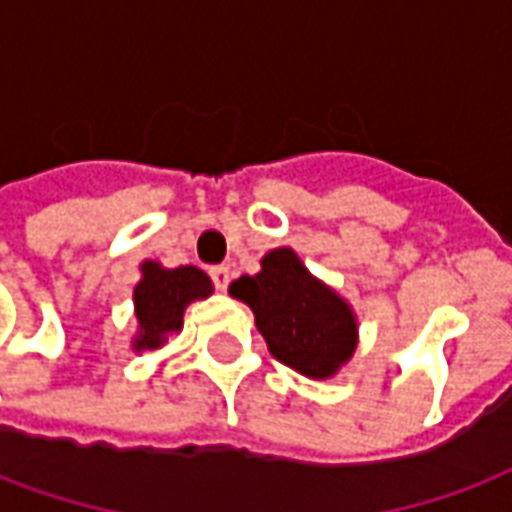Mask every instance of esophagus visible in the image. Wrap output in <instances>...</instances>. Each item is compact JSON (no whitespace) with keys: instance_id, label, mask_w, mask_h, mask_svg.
<instances>
[{"instance_id":"1","label":"esophagus","mask_w":512,"mask_h":512,"mask_svg":"<svg viewBox=\"0 0 512 512\" xmlns=\"http://www.w3.org/2000/svg\"><path fill=\"white\" fill-rule=\"evenodd\" d=\"M230 268L227 266H214L211 268V279H214V287L217 290H227V285H230Z\"/></svg>"}]
</instances>
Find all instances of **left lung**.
I'll return each mask as SVG.
<instances>
[{
	"mask_svg": "<svg viewBox=\"0 0 512 512\" xmlns=\"http://www.w3.org/2000/svg\"><path fill=\"white\" fill-rule=\"evenodd\" d=\"M227 293L255 314L268 352L312 380H331L358 347V317L347 298L304 266L290 246L271 249L255 276L236 279Z\"/></svg>",
	"mask_w": 512,
	"mask_h": 512,
	"instance_id": "obj_1",
	"label": "left lung"
}]
</instances>
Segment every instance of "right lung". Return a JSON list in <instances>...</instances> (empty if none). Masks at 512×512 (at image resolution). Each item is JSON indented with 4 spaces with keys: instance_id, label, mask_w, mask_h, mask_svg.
Returning <instances> with one entry per match:
<instances>
[{
    "instance_id": "obj_1",
    "label": "right lung",
    "mask_w": 512,
    "mask_h": 512,
    "mask_svg": "<svg viewBox=\"0 0 512 512\" xmlns=\"http://www.w3.org/2000/svg\"><path fill=\"white\" fill-rule=\"evenodd\" d=\"M214 293L206 271L195 266L165 268L157 260L140 263V282L132 290L138 331L132 350H160L170 333L184 328V312L192 301H203Z\"/></svg>"
}]
</instances>
